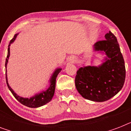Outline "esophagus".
Segmentation results:
<instances>
[{
    "instance_id": "1",
    "label": "esophagus",
    "mask_w": 131,
    "mask_h": 131,
    "mask_svg": "<svg viewBox=\"0 0 131 131\" xmlns=\"http://www.w3.org/2000/svg\"><path fill=\"white\" fill-rule=\"evenodd\" d=\"M69 61H71V62H74L75 61V58H74V57H70V58H69Z\"/></svg>"
}]
</instances>
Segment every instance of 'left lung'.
Segmentation results:
<instances>
[{"label":"left lung","mask_w":131,"mask_h":131,"mask_svg":"<svg viewBox=\"0 0 131 131\" xmlns=\"http://www.w3.org/2000/svg\"><path fill=\"white\" fill-rule=\"evenodd\" d=\"M93 50L106 55L101 65L79 68L75 77V86L84 98L105 102L121 91L124 85L126 70L123 54L116 36L109 31L105 40L93 45Z\"/></svg>","instance_id":"8db88e82"}]
</instances>
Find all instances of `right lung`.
<instances>
[{"label": "right lung", "mask_w": 131, "mask_h": 131, "mask_svg": "<svg viewBox=\"0 0 131 131\" xmlns=\"http://www.w3.org/2000/svg\"><path fill=\"white\" fill-rule=\"evenodd\" d=\"M17 34L14 36V38H13L12 40L10 41L9 45H8V53H7V56L6 58V62H5V68H6V81H7V86H8V89L11 91L14 97L21 104L29 108H38L40 106H42L43 105H45L49 102H50L51 100L52 99L54 94V91H55V87H56V77L58 76V73H60L62 69L58 68V69H56L54 72L53 73L50 79V86L48 88L47 90L46 91H42L41 93H37L34 96L31 97L29 98H27V97H20L19 95H18L16 93L14 92L13 90H12V88H10L9 85L8 83V79H7V65L8 63V60L10 56V48L9 46L10 44L15 41V40L17 36Z\"/></svg>", "instance_id": "add662e5"}]
</instances>
